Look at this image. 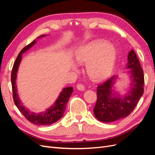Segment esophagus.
<instances>
[{
    "mask_svg": "<svg viewBox=\"0 0 155 155\" xmlns=\"http://www.w3.org/2000/svg\"><path fill=\"white\" fill-rule=\"evenodd\" d=\"M76 87H77L78 90L80 91H85V86H84L83 85H82V84H78Z\"/></svg>",
    "mask_w": 155,
    "mask_h": 155,
    "instance_id": "obj_1",
    "label": "esophagus"
}]
</instances>
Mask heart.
<instances>
[{"label": "heart", "mask_w": 155, "mask_h": 155, "mask_svg": "<svg viewBox=\"0 0 155 155\" xmlns=\"http://www.w3.org/2000/svg\"><path fill=\"white\" fill-rule=\"evenodd\" d=\"M77 63L86 64L88 76L93 81H101L113 72L116 51L113 46L101 41H92L79 48L76 52Z\"/></svg>", "instance_id": "obj_1"}]
</instances>
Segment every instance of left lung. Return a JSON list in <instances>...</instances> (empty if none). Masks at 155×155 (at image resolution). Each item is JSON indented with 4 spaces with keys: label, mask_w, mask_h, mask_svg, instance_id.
<instances>
[{
    "label": "left lung",
    "mask_w": 155,
    "mask_h": 155,
    "mask_svg": "<svg viewBox=\"0 0 155 155\" xmlns=\"http://www.w3.org/2000/svg\"><path fill=\"white\" fill-rule=\"evenodd\" d=\"M126 68L129 70V87L126 94L120 96L112 89L118 76L108 79L97 88V101L94 108L96 118L102 122L109 123L128 116L133 111L143 94V71L134 51L128 54Z\"/></svg>",
    "instance_id": "obj_1"
}]
</instances>
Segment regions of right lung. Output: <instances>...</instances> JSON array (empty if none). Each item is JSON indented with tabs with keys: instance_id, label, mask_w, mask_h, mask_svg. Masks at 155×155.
Wrapping results in <instances>:
<instances>
[{
	"instance_id": "add662e5",
	"label": "right lung",
	"mask_w": 155,
	"mask_h": 155,
	"mask_svg": "<svg viewBox=\"0 0 155 155\" xmlns=\"http://www.w3.org/2000/svg\"><path fill=\"white\" fill-rule=\"evenodd\" d=\"M46 35H42L37 38H39L45 37ZM37 43L36 40L33 41L30 44L27 45L23 48L20 53L18 54L17 58L14 63L12 68L11 81L13 89V101L18 109L21 113L25 116V118L28 120L30 122L36 125H50L55 123L56 121L59 120L63 116V114L66 109L67 104L70 96L73 92V88L72 87H66L63 88L62 91L60 92L58 97L54 104L51 105L46 110L36 113L28 109L25 105H23L20 97H18L17 92V87L16 85V79L18 67L22 60V54H24L27 50L31 48Z\"/></svg>"
}]
</instances>
